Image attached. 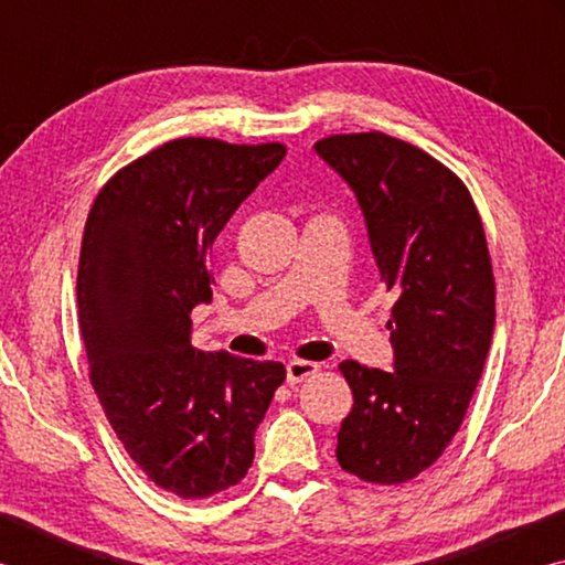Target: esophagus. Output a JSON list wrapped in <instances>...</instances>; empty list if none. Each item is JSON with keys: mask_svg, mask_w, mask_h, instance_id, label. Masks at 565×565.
Instances as JSON below:
<instances>
[{"mask_svg": "<svg viewBox=\"0 0 565 565\" xmlns=\"http://www.w3.org/2000/svg\"><path fill=\"white\" fill-rule=\"evenodd\" d=\"M319 371V363H313V361H289L286 363V381H289V384H301L303 379H309V376H313Z\"/></svg>", "mask_w": 565, "mask_h": 565, "instance_id": "34e87169", "label": "esophagus"}]
</instances>
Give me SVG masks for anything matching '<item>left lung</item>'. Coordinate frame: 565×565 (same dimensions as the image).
<instances>
[{"mask_svg": "<svg viewBox=\"0 0 565 565\" xmlns=\"http://www.w3.org/2000/svg\"><path fill=\"white\" fill-rule=\"evenodd\" d=\"M347 181L366 222L391 309L394 371L343 361L353 394L337 458L369 483H406L438 461L471 404L495 323L481 216L461 179L381 131L313 145Z\"/></svg>", "mask_w": 565, "mask_h": 565, "instance_id": "left-lung-1", "label": "left lung"}]
</instances>
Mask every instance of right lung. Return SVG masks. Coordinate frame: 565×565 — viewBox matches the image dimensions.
<instances>
[{
  "label": "right lung",
  "mask_w": 565,
  "mask_h": 565,
  "mask_svg": "<svg viewBox=\"0 0 565 565\" xmlns=\"http://www.w3.org/2000/svg\"><path fill=\"white\" fill-rule=\"evenodd\" d=\"M286 147L167 141L119 169L94 199L76 274L79 329L99 404L131 461L179 499L236 486L279 361L191 347L189 313L212 301L206 256Z\"/></svg>",
  "instance_id": "add662e5"
}]
</instances>
